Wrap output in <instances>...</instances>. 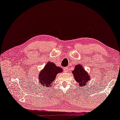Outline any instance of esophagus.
I'll return each mask as SVG.
<instances>
[{
    "instance_id": "1",
    "label": "esophagus",
    "mask_w": 120,
    "mask_h": 120,
    "mask_svg": "<svg viewBox=\"0 0 120 120\" xmlns=\"http://www.w3.org/2000/svg\"><path fill=\"white\" fill-rule=\"evenodd\" d=\"M64 71H65V72H66V71H67L68 70V67H65V68H64Z\"/></svg>"
}]
</instances>
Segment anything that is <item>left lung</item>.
Masks as SVG:
<instances>
[{
  "label": "left lung",
  "mask_w": 120,
  "mask_h": 120,
  "mask_svg": "<svg viewBox=\"0 0 120 120\" xmlns=\"http://www.w3.org/2000/svg\"><path fill=\"white\" fill-rule=\"evenodd\" d=\"M72 73L75 80L80 87H83L87 85V83L90 81V76L80 64L75 66L74 70L72 71Z\"/></svg>",
  "instance_id": "8db88e82"
}]
</instances>
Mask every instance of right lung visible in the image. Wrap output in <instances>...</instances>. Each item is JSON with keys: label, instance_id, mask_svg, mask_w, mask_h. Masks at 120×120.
Segmentation results:
<instances>
[{"label": "right lung", "instance_id": "add662e5", "mask_svg": "<svg viewBox=\"0 0 120 120\" xmlns=\"http://www.w3.org/2000/svg\"><path fill=\"white\" fill-rule=\"evenodd\" d=\"M62 71L61 68L56 66L53 62H47L44 68L39 74V82L45 87H51L56 74Z\"/></svg>", "mask_w": 120, "mask_h": 120}]
</instances>
